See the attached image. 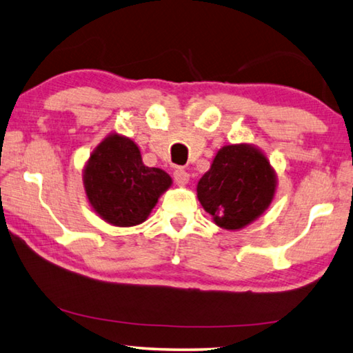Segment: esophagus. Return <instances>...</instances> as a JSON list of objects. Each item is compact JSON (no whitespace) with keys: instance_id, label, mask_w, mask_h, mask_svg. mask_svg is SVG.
<instances>
[{"instance_id":"obj_1","label":"esophagus","mask_w":353,"mask_h":353,"mask_svg":"<svg viewBox=\"0 0 353 353\" xmlns=\"http://www.w3.org/2000/svg\"><path fill=\"white\" fill-rule=\"evenodd\" d=\"M190 181V174L187 171H185L183 168H176L174 170V182L177 185H181V187H183V185H187Z\"/></svg>"}]
</instances>
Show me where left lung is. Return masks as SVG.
<instances>
[{"instance_id": "8db88e82", "label": "left lung", "mask_w": 353, "mask_h": 353, "mask_svg": "<svg viewBox=\"0 0 353 353\" xmlns=\"http://www.w3.org/2000/svg\"><path fill=\"white\" fill-rule=\"evenodd\" d=\"M277 187L276 171L260 149L252 145L221 148L198 182V199L214 224L238 230L266 210Z\"/></svg>"}]
</instances>
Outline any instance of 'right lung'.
I'll use <instances>...</instances> for the list:
<instances>
[{"mask_svg": "<svg viewBox=\"0 0 353 353\" xmlns=\"http://www.w3.org/2000/svg\"><path fill=\"white\" fill-rule=\"evenodd\" d=\"M171 183L163 170L143 163L140 149L132 140L118 134L105 137L83 168L88 202L105 223L117 227L146 221Z\"/></svg>", "mask_w": 353, "mask_h": 353, "instance_id": "right-lung-1", "label": "right lung"}]
</instances>
